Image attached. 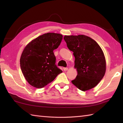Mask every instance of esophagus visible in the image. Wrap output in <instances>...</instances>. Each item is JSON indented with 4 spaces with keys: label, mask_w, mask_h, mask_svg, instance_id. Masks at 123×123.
Returning a JSON list of instances; mask_svg holds the SVG:
<instances>
[{
    "label": "esophagus",
    "mask_w": 123,
    "mask_h": 123,
    "mask_svg": "<svg viewBox=\"0 0 123 123\" xmlns=\"http://www.w3.org/2000/svg\"><path fill=\"white\" fill-rule=\"evenodd\" d=\"M68 70V68H63L64 71H67Z\"/></svg>",
    "instance_id": "obj_1"
}]
</instances>
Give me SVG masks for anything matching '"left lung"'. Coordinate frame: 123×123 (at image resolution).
I'll return each mask as SVG.
<instances>
[{
  "mask_svg": "<svg viewBox=\"0 0 123 123\" xmlns=\"http://www.w3.org/2000/svg\"><path fill=\"white\" fill-rule=\"evenodd\" d=\"M64 40L75 57L74 68L78 74L72 83L83 91L96 87L106 70L105 57L100 46L84 35H65Z\"/></svg>",
  "mask_w": 123,
  "mask_h": 123,
  "instance_id": "1",
  "label": "left lung"
}]
</instances>
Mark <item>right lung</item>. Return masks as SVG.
Masks as SVG:
<instances>
[{"label":"right lung","mask_w":123,"mask_h":123,"mask_svg":"<svg viewBox=\"0 0 123 123\" xmlns=\"http://www.w3.org/2000/svg\"><path fill=\"white\" fill-rule=\"evenodd\" d=\"M62 38L60 34L45 33L31 41L23 49L20 68L25 79L33 87L43 88L62 72L55 64L53 53Z\"/></svg>","instance_id":"1"}]
</instances>
